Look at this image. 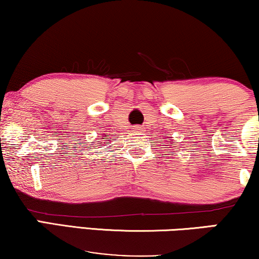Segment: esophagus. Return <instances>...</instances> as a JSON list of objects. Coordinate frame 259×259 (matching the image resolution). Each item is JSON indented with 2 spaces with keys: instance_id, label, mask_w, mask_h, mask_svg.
Masks as SVG:
<instances>
[{
  "instance_id": "34e87169",
  "label": "esophagus",
  "mask_w": 259,
  "mask_h": 259,
  "mask_svg": "<svg viewBox=\"0 0 259 259\" xmlns=\"http://www.w3.org/2000/svg\"><path fill=\"white\" fill-rule=\"evenodd\" d=\"M135 130H136V131H138V133H143V131H144V129L143 128H142V126H136V128H135Z\"/></svg>"
}]
</instances>
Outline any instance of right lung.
Wrapping results in <instances>:
<instances>
[{
  "instance_id": "add662e5",
  "label": "right lung",
  "mask_w": 259,
  "mask_h": 259,
  "mask_svg": "<svg viewBox=\"0 0 259 259\" xmlns=\"http://www.w3.org/2000/svg\"><path fill=\"white\" fill-rule=\"evenodd\" d=\"M108 136H109V135H107V136H104L103 138H102V140H109V138H108Z\"/></svg>"
}]
</instances>
